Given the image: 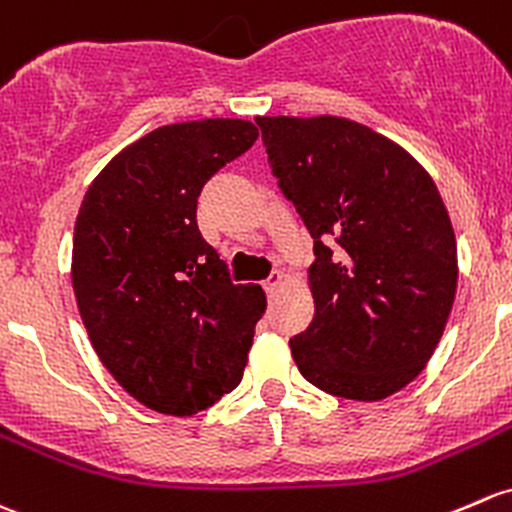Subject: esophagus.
<instances>
[{
	"label": "esophagus",
	"instance_id": "obj_1",
	"mask_svg": "<svg viewBox=\"0 0 512 512\" xmlns=\"http://www.w3.org/2000/svg\"><path fill=\"white\" fill-rule=\"evenodd\" d=\"M282 282H284L282 272H272L270 277L265 279V289H267V294H274V292H277V289L282 287Z\"/></svg>",
	"mask_w": 512,
	"mask_h": 512
}]
</instances>
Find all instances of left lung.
I'll use <instances>...</instances> for the list:
<instances>
[{
  "mask_svg": "<svg viewBox=\"0 0 512 512\" xmlns=\"http://www.w3.org/2000/svg\"><path fill=\"white\" fill-rule=\"evenodd\" d=\"M279 191L314 238L316 314L289 341L328 395L375 402L432 358L456 294V238L437 186L383 134L343 117H257Z\"/></svg>",
  "mask_w": 512,
  "mask_h": 512,
  "instance_id": "obj_1",
  "label": "left lung"
}]
</instances>
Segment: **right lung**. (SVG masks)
<instances>
[{
	"mask_svg": "<svg viewBox=\"0 0 512 512\" xmlns=\"http://www.w3.org/2000/svg\"><path fill=\"white\" fill-rule=\"evenodd\" d=\"M242 120L159 127L88 188L73 233V292L112 378L149 410L188 417L242 380L260 284H235L198 230L203 186L255 144Z\"/></svg>",
	"mask_w": 512,
	"mask_h": 512,
	"instance_id": "1",
	"label": "right lung"
}]
</instances>
